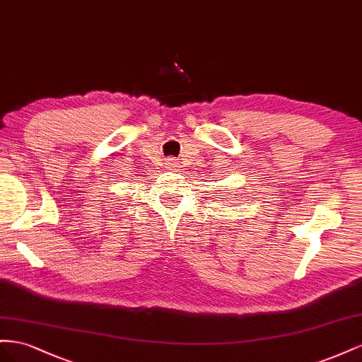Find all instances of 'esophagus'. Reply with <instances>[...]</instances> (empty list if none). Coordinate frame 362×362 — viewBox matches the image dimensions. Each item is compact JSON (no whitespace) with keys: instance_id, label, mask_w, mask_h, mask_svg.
Wrapping results in <instances>:
<instances>
[{"instance_id":"esophagus-1","label":"esophagus","mask_w":362,"mask_h":362,"mask_svg":"<svg viewBox=\"0 0 362 362\" xmlns=\"http://www.w3.org/2000/svg\"><path fill=\"white\" fill-rule=\"evenodd\" d=\"M165 167H167L168 170L177 168V167H179V160H177V159H174V158H170V159L165 160Z\"/></svg>"}]
</instances>
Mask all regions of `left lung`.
<instances>
[{"mask_svg":"<svg viewBox=\"0 0 362 362\" xmlns=\"http://www.w3.org/2000/svg\"><path fill=\"white\" fill-rule=\"evenodd\" d=\"M232 195H233V194H232Z\"/></svg>","mask_w":362,"mask_h":362,"instance_id":"1","label":"left lung"}]
</instances>
